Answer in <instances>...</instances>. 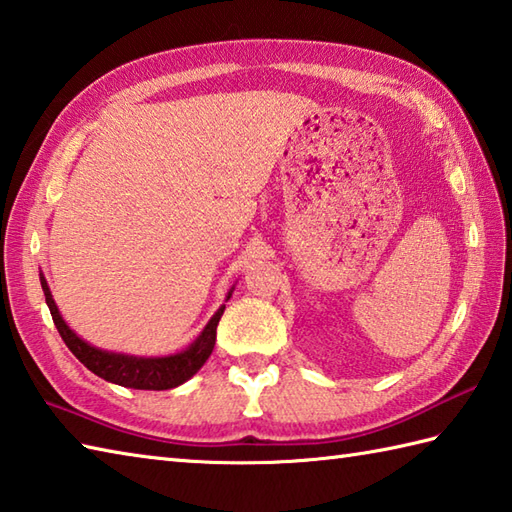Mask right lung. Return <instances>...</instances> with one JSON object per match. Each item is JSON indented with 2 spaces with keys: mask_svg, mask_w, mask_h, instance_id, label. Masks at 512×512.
<instances>
[{
  "mask_svg": "<svg viewBox=\"0 0 512 512\" xmlns=\"http://www.w3.org/2000/svg\"><path fill=\"white\" fill-rule=\"evenodd\" d=\"M39 282H42V290H44L46 304L50 308V315H53V322L70 353H73L79 362L90 370V373L106 379V382L126 386V388H137V390H168L188 382V379L206 364L210 353H213L217 324L219 319H222L224 308H226V304L219 306L217 313L210 317V322L202 330V335H199L186 350H182V353L164 355V357H135V355H124V353H108V350L90 346L82 337H77L64 322V317L59 315L55 299L50 295V288L42 273H39ZM233 290L235 286L228 290L226 302L230 299V295H233Z\"/></svg>",
  "mask_w": 512,
  "mask_h": 512,
  "instance_id": "right-lung-1",
  "label": "right lung"
}]
</instances>
